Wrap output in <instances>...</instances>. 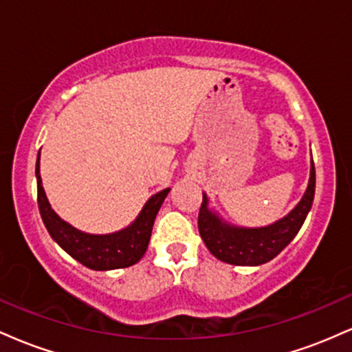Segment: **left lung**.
<instances>
[{"mask_svg":"<svg viewBox=\"0 0 352 352\" xmlns=\"http://www.w3.org/2000/svg\"><path fill=\"white\" fill-rule=\"evenodd\" d=\"M316 173L311 164L308 190L296 208L276 223L263 228H233L221 223L215 213L207 208V197L204 195L199 212V232L213 256L220 261L238 266H258L268 263L276 254L292 243L300 232L314 199Z\"/></svg>","mask_w":352,"mask_h":352,"instance_id":"obj_1","label":"left lung"}]
</instances>
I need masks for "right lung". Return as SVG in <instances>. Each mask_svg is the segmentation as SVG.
Masks as SVG:
<instances>
[{
	"instance_id": "add662e5",
	"label": "right lung",
	"mask_w": 352,
	"mask_h": 352,
	"mask_svg": "<svg viewBox=\"0 0 352 352\" xmlns=\"http://www.w3.org/2000/svg\"><path fill=\"white\" fill-rule=\"evenodd\" d=\"M36 177H38L39 213L50 235L64 252L69 253L79 263L98 272L127 268V266L135 265L144 256L151 241L153 220L170 190L165 188L153 195L145 204L139 218L122 232L112 233V235H89V233L72 228L51 210L41 184V175H39V157L36 162Z\"/></svg>"
}]
</instances>
